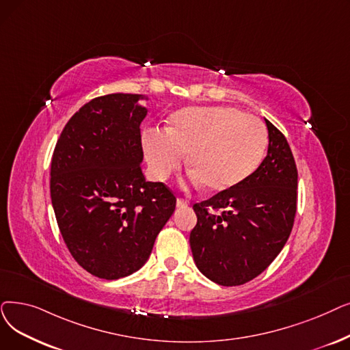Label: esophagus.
<instances>
[{"label": "esophagus", "mask_w": 350, "mask_h": 350, "mask_svg": "<svg viewBox=\"0 0 350 350\" xmlns=\"http://www.w3.org/2000/svg\"><path fill=\"white\" fill-rule=\"evenodd\" d=\"M187 206H189V202L186 199H181V197H178V199H177V207L178 208H185Z\"/></svg>", "instance_id": "obj_1"}]
</instances>
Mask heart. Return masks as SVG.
Instances as JSON below:
<instances>
[{
  "label": "heart",
  "instance_id": "1",
  "mask_svg": "<svg viewBox=\"0 0 350 350\" xmlns=\"http://www.w3.org/2000/svg\"><path fill=\"white\" fill-rule=\"evenodd\" d=\"M143 147L156 180L169 178L189 153L191 180L219 193L256 172L266 154L267 133L259 118L234 107H187L170 117L167 130L144 131Z\"/></svg>",
  "mask_w": 350,
  "mask_h": 350
}]
</instances>
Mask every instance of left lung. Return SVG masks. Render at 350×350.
Wrapping results in <instances>:
<instances>
[{"label":"left lung","instance_id":"left-lung-1","mask_svg":"<svg viewBox=\"0 0 350 350\" xmlns=\"http://www.w3.org/2000/svg\"><path fill=\"white\" fill-rule=\"evenodd\" d=\"M267 154L246 180L193 206V259L221 286L257 278L291 236L297 203V169L284 135L266 120Z\"/></svg>","mask_w":350,"mask_h":350}]
</instances>
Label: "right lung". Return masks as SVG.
<instances>
[{"instance_id": "1", "label": "right lung", "mask_w": 350, "mask_h": 350, "mask_svg": "<svg viewBox=\"0 0 350 350\" xmlns=\"http://www.w3.org/2000/svg\"><path fill=\"white\" fill-rule=\"evenodd\" d=\"M142 94H107L66 124L51 159V203L66 245L83 269L107 280L148 259L176 196L142 172Z\"/></svg>"}]
</instances>
